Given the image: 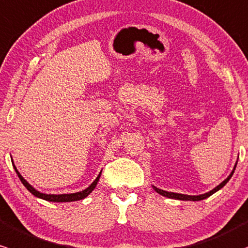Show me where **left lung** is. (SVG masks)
<instances>
[{
  "label": "left lung",
  "instance_id": "obj_1",
  "mask_svg": "<svg viewBox=\"0 0 248 248\" xmlns=\"http://www.w3.org/2000/svg\"><path fill=\"white\" fill-rule=\"evenodd\" d=\"M235 167H236V165L234 166V170H235ZM234 170H232V173L230 174V176H228L227 179H226L225 181H222L221 184L219 185V186H217L216 188L214 189H212L211 192H208V193H205V194H201V195H185V194H179V193H173V192H166V190H162V189H159V188H156V187H154V189L156 190L157 193H159V194H161V195H164V197H167V198H170V199H178V200H190V201H199V200H203V199H206V198H208V197H211L212 194H213V193H216L217 190H219L220 188H222V187L225 186L226 184H227L228 182V180H230L231 178H232V175H233V173H234Z\"/></svg>",
  "mask_w": 248,
  "mask_h": 248
}]
</instances>
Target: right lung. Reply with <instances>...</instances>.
<instances>
[{"label":"right lung","instance_id":"1","mask_svg":"<svg viewBox=\"0 0 248 248\" xmlns=\"http://www.w3.org/2000/svg\"><path fill=\"white\" fill-rule=\"evenodd\" d=\"M14 168H15L16 173H17V175H18V178H20L21 182H22V184L24 185V187H26V188L28 189L29 192L31 193V194H34L35 197L41 198V199H43V200L53 201V202H68V201H78V200L84 199V198H86L88 194H91L92 190L95 188V186H96L97 181H99V179H100V175H101V173H100L99 176H97V178L95 179L93 184H92L91 186L88 187V188H86L84 190H82V192L73 193V194H59V195H55V194H43V193H40L39 190L35 189L34 187H31V185L28 184V182L24 180L23 176L21 175L20 173H18V170H16L15 166H14Z\"/></svg>","mask_w":248,"mask_h":248}]
</instances>
